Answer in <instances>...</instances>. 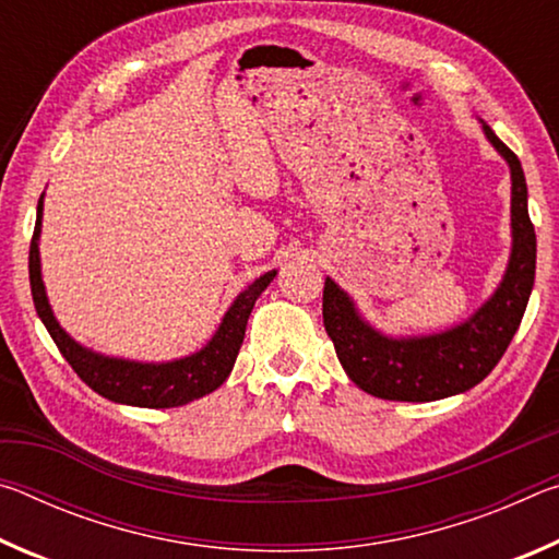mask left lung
<instances>
[{
	"instance_id": "left-lung-1",
	"label": "left lung",
	"mask_w": 559,
	"mask_h": 559,
	"mask_svg": "<svg viewBox=\"0 0 559 559\" xmlns=\"http://www.w3.org/2000/svg\"><path fill=\"white\" fill-rule=\"evenodd\" d=\"M484 132L510 167L513 249L493 296L461 325L419 337H390L359 316L353 298L325 278L323 323L343 370L359 390L392 402H433L484 382L518 333L535 283V226L518 155L484 122Z\"/></svg>"
}]
</instances>
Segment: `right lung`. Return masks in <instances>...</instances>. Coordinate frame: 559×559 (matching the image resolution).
Listing matches in <instances>:
<instances>
[{
    "label": "right lung",
    "mask_w": 559,
    "mask_h": 559,
    "mask_svg": "<svg viewBox=\"0 0 559 559\" xmlns=\"http://www.w3.org/2000/svg\"><path fill=\"white\" fill-rule=\"evenodd\" d=\"M41 212L44 194L36 206V226L29 246V283L36 313L49 330L56 347L61 349L66 362L73 367V372L86 382L93 392L106 396L110 402L147 406V409H169V406H182L200 396L214 392L229 377L231 367L243 343L246 323L253 310V302L266 290L269 283L276 276V271L263 273L261 278L241 290L231 308L222 318V325L214 337L200 353L187 355L173 362H135V359L106 357L93 349L83 347L66 333L53 318V310L46 298V288L41 281V259H39V236H41Z\"/></svg>",
    "instance_id": "right-lung-1"
}]
</instances>
